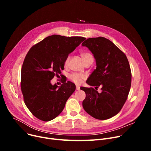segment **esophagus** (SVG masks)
Here are the masks:
<instances>
[{
    "instance_id": "1",
    "label": "esophagus",
    "mask_w": 151,
    "mask_h": 151,
    "mask_svg": "<svg viewBox=\"0 0 151 151\" xmlns=\"http://www.w3.org/2000/svg\"><path fill=\"white\" fill-rule=\"evenodd\" d=\"M76 90H77V91L80 90V86H78V85H76Z\"/></svg>"
}]
</instances>
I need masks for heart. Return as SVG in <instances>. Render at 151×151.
Returning <instances> with one entry per match:
<instances>
[{
  "label": "heart",
  "instance_id": "heart-1",
  "mask_svg": "<svg viewBox=\"0 0 151 151\" xmlns=\"http://www.w3.org/2000/svg\"><path fill=\"white\" fill-rule=\"evenodd\" d=\"M81 56L83 58L84 62H85L88 59H89L90 58H92V55L89 52H83V53L81 54ZM68 60H69V57H68L67 58V59L65 60V65L67 64L68 62ZM84 78V76L83 75L76 73H72V74L70 75V80L76 84H80L82 80Z\"/></svg>",
  "mask_w": 151,
  "mask_h": 151
}]
</instances>
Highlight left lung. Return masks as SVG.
Instances as JSON below:
<instances>
[{
    "label": "left lung",
    "instance_id": "8db88e82",
    "mask_svg": "<svg viewBox=\"0 0 151 151\" xmlns=\"http://www.w3.org/2000/svg\"><path fill=\"white\" fill-rule=\"evenodd\" d=\"M93 54L96 68L86 83L98 88L82 87L86 93L83 101L84 109L92 117L105 120L116 115L122 109L130 89L132 75L125 54L105 37L90 38L83 43Z\"/></svg>",
    "mask_w": 151,
    "mask_h": 151
}]
</instances>
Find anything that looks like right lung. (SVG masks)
<instances>
[{"label": "right lung", "mask_w": 151, "mask_h": 151, "mask_svg": "<svg viewBox=\"0 0 151 151\" xmlns=\"http://www.w3.org/2000/svg\"><path fill=\"white\" fill-rule=\"evenodd\" d=\"M86 38L52 35L30 49L21 69V88L25 104L38 119L50 121L58 116L75 89L70 81L58 86L51 80L61 73L68 54Z\"/></svg>", "instance_id": "right-lung-1"}]
</instances>
